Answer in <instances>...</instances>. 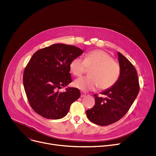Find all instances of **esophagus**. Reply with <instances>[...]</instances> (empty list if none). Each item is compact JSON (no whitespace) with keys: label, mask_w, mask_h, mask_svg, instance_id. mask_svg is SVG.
Wrapping results in <instances>:
<instances>
[{"label":"esophagus","mask_w":156,"mask_h":156,"mask_svg":"<svg viewBox=\"0 0 156 156\" xmlns=\"http://www.w3.org/2000/svg\"><path fill=\"white\" fill-rule=\"evenodd\" d=\"M87 94L85 92H81V97H84Z\"/></svg>","instance_id":"esophagus-1"}]
</instances>
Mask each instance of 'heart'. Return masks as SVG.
<instances>
[{
	"label": "heart",
	"instance_id": "obj_1",
	"mask_svg": "<svg viewBox=\"0 0 156 156\" xmlns=\"http://www.w3.org/2000/svg\"><path fill=\"white\" fill-rule=\"evenodd\" d=\"M87 68H91L90 76L81 77L74 81V86L83 91L94 90L99 87L100 90H107L112 87L120 75V66L113 60L112 56L103 50H93L85 56L73 59L69 64L72 74L80 76Z\"/></svg>",
	"mask_w": 156,
	"mask_h": 156
}]
</instances>
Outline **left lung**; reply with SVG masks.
I'll use <instances>...</instances> for the list:
<instances>
[{
	"label": "left lung",
	"mask_w": 156,
	"mask_h": 156,
	"mask_svg": "<svg viewBox=\"0 0 156 156\" xmlns=\"http://www.w3.org/2000/svg\"><path fill=\"white\" fill-rule=\"evenodd\" d=\"M120 75L112 88L101 93L105 98L95 94V105L87 110V116L93 123L101 126L112 124L126 115L137 97L139 83L137 71L130 62L118 53Z\"/></svg>",
	"instance_id": "left-lung-1"
}]
</instances>
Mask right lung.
Returning <instances> with one entry per match:
<instances>
[{"label":"right lung","instance_id":"right-lung-1","mask_svg":"<svg viewBox=\"0 0 156 156\" xmlns=\"http://www.w3.org/2000/svg\"><path fill=\"white\" fill-rule=\"evenodd\" d=\"M83 51L75 46L55 44L37 51L26 66L23 84L33 110L48 119H59L68 113L71 105L81 95L76 88L61 87L72 81L69 64Z\"/></svg>","mask_w":156,"mask_h":156}]
</instances>
